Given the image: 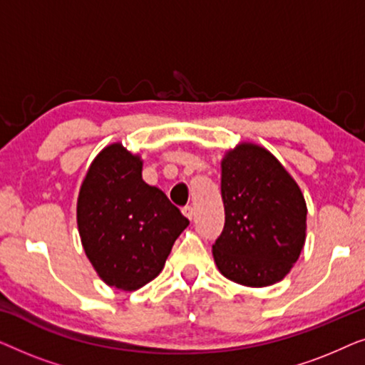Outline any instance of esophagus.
I'll use <instances>...</instances> for the list:
<instances>
[{"instance_id": "1", "label": "esophagus", "mask_w": 365, "mask_h": 365, "mask_svg": "<svg viewBox=\"0 0 365 365\" xmlns=\"http://www.w3.org/2000/svg\"><path fill=\"white\" fill-rule=\"evenodd\" d=\"M182 214L184 216H186L189 221H192V217H194V209L191 207V206H186V207H182Z\"/></svg>"}]
</instances>
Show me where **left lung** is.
Segmentation results:
<instances>
[{
	"label": "left lung",
	"mask_w": 365,
	"mask_h": 365,
	"mask_svg": "<svg viewBox=\"0 0 365 365\" xmlns=\"http://www.w3.org/2000/svg\"><path fill=\"white\" fill-rule=\"evenodd\" d=\"M221 194L226 222L212 246L219 272L247 287L282 281L306 242L301 187L266 148L239 143L221 161Z\"/></svg>",
	"instance_id": "obj_1"
}]
</instances>
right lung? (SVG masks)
<instances>
[{
  "label": "right lung",
  "instance_id": "1",
  "mask_svg": "<svg viewBox=\"0 0 365 365\" xmlns=\"http://www.w3.org/2000/svg\"><path fill=\"white\" fill-rule=\"evenodd\" d=\"M78 231L108 286L136 291L163 271L189 221L161 189L143 181V159L113 143L88 168L76 206Z\"/></svg>",
  "mask_w": 365,
  "mask_h": 365
}]
</instances>
